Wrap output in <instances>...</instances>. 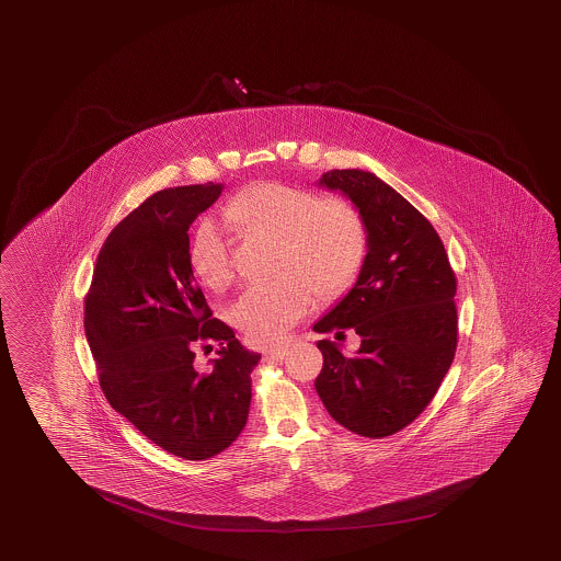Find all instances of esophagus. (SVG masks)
Instances as JSON below:
<instances>
[{
    "instance_id": "34e87169",
    "label": "esophagus",
    "mask_w": 561,
    "mask_h": 561,
    "mask_svg": "<svg viewBox=\"0 0 561 561\" xmlns=\"http://www.w3.org/2000/svg\"><path fill=\"white\" fill-rule=\"evenodd\" d=\"M263 355L266 360H280L288 355V345L268 346V348H264Z\"/></svg>"
}]
</instances>
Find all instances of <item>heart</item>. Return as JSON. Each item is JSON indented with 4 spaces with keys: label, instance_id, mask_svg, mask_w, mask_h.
<instances>
[{
    "label": "heart",
    "instance_id": "heart-1",
    "mask_svg": "<svg viewBox=\"0 0 561 561\" xmlns=\"http://www.w3.org/2000/svg\"><path fill=\"white\" fill-rule=\"evenodd\" d=\"M234 227L278 237L273 280L249 283L228 307V321L254 343L283 339L324 295L353 285L367 252V228L345 198L286 186L256 184L225 206ZM192 271L210 288L228 285L232 256L215 222H203L191 244Z\"/></svg>",
    "mask_w": 561,
    "mask_h": 561
}]
</instances>
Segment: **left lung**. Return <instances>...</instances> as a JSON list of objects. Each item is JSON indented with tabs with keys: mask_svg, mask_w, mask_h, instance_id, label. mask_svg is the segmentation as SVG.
<instances>
[{
	"mask_svg": "<svg viewBox=\"0 0 561 561\" xmlns=\"http://www.w3.org/2000/svg\"><path fill=\"white\" fill-rule=\"evenodd\" d=\"M322 188L341 191L367 228L357 283L312 329L360 336L357 355L322 339L314 389L329 415L357 435L379 439L425 411L457 348L454 268L437 230L375 174L324 172Z\"/></svg>",
	"mask_w": 561,
	"mask_h": 561,
	"instance_id": "left-lung-1",
	"label": "left lung"
}]
</instances>
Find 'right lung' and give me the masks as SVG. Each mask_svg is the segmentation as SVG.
I'll list each match as a JSON object with an SVG mask.
<instances>
[{
	"instance_id": "1",
	"label": "right lung",
	"mask_w": 561,
	"mask_h": 561,
	"mask_svg": "<svg viewBox=\"0 0 561 561\" xmlns=\"http://www.w3.org/2000/svg\"><path fill=\"white\" fill-rule=\"evenodd\" d=\"M222 184L156 192L110 232L84 300V329L107 403L168 454L203 461L244 430L261 360L213 319L192 275L188 228ZM213 340L206 374L193 346ZM213 348V345H206Z\"/></svg>"
}]
</instances>
